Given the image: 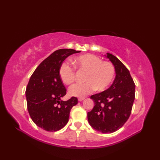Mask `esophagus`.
<instances>
[{"mask_svg":"<svg viewBox=\"0 0 160 160\" xmlns=\"http://www.w3.org/2000/svg\"><path fill=\"white\" fill-rule=\"evenodd\" d=\"M84 99H85L84 98H78V101H80V102L83 101Z\"/></svg>","mask_w":160,"mask_h":160,"instance_id":"1","label":"esophagus"}]
</instances>
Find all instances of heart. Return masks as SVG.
<instances>
[{
	"label": "heart",
	"mask_w": 160,
	"mask_h": 160,
	"mask_svg": "<svg viewBox=\"0 0 160 160\" xmlns=\"http://www.w3.org/2000/svg\"><path fill=\"white\" fill-rule=\"evenodd\" d=\"M74 67L85 71L84 81L76 84L69 89L70 96L82 98L96 89L102 91L109 87L114 80L115 70L111 62H102V59L93 54H84L73 59ZM59 76L63 83L69 85L76 79V73L69 63L63 62L59 69Z\"/></svg>",
	"instance_id": "b5f03b06"
}]
</instances>
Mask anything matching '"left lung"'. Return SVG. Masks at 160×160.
<instances>
[{
  "instance_id": "1",
  "label": "left lung",
  "mask_w": 160,
  "mask_h": 160,
  "mask_svg": "<svg viewBox=\"0 0 160 160\" xmlns=\"http://www.w3.org/2000/svg\"><path fill=\"white\" fill-rule=\"evenodd\" d=\"M104 56L114 66L115 78L108 89L91 96L95 106L87 113V118L95 130L111 133L120 128L130 116L135 86L129 71L118 58L109 53Z\"/></svg>"
}]
</instances>
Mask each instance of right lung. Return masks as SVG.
Returning a JSON list of instances; mask_svg holds the SVG:
<instances>
[{
  "mask_svg": "<svg viewBox=\"0 0 160 160\" xmlns=\"http://www.w3.org/2000/svg\"><path fill=\"white\" fill-rule=\"evenodd\" d=\"M80 52L71 49L55 51L30 78L25 91L28 112L33 122L44 130L56 131L63 128L69 121L71 108L78 104L76 97L61 100L67 90L60 78L59 69L68 56Z\"/></svg>",
  "mask_w": 160,
  "mask_h": 160,
  "instance_id": "add662e5",
  "label": "right lung"
}]
</instances>
